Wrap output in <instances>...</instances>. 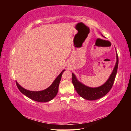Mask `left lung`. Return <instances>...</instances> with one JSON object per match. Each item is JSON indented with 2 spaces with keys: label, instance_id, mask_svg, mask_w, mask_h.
<instances>
[{
  "label": "left lung",
  "instance_id": "obj_1",
  "mask_svg": "<svg viewBox=\"0 0 131 131\" xmlns=\"http://www.w3.org/2000/svg\"><path fill=\"white\" fill-rule=\"evenodd\" d=\"M117 61L114 69L109 78L106 83L100 87L96 88H91L87 87L78 81L76 76L72 73V83L73 84L75 90L78 94L84 99L89 101H94L101 98L108 92L113 85L115 78H116L117 69L118 65V57L116 54Z\"/></svg>",
  "mask_w": 131,
  "mask_h": 131
}]
</instances>
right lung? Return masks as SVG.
<instances>
[{"label": "right lung", "instance_id": "right-lung-1", "mask_svg": "<svg viewBox=\"0 0 131 131\" xmlns=\"http://www.w3.org/2000/svg\"><path fill=\"white\" fill-rule=\"evenodd\" d=\"M65 70H63L62 71L61 73L55 79L54 82L49 87L40 91H31L26 90L19 85L16 81L17 86L22 94L25 95L29 98L35 101L39 102H47L52 100L57 95L58 91L59 84L60 83L62 75Z\"/></svg>", "mask_w": 131, "mask_h": 131}]
</instances>
